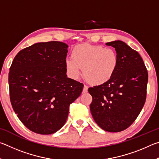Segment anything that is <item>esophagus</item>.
<instances>
[{"label":"esophagus","mask_w":159,"mask_h":159,"mask_svg":"<svg viewBox=\"0 0 159 159\" xmlns=\"http://www.w3.org/2000/svg\"><path fill=\"white\" fill-rule=\"evenodd\" d=\"M88 87L87 85H84V87H83V93H85L88 92Z\"/></svg>","instance_id":"obj_1"}]
</instances>
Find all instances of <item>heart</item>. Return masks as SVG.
<instances>
[{
  "label": "heart",
  "mask_w": 159,
  "mask_h": 159,
  "mask_svg": "<svg viewBox=\"0 0 159 159\" xmlns=\"http://www.w3.org/2000/svg\"><path fill=\"white\" fill-rule=\"evenodd\" d=\"M72 57L65 60L67 73L72 79L80 76L83 69L85 79L95 85H102L111 79L117 70L119 59L112 48L82 43L75 46Z\"/></svg>",
  "instance_id": "obj_1"
}]
</instances>
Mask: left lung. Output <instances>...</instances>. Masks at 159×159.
<instances>
[{"instance_id":"obj_1","label":"left lung","mask_w":159,"mask_h":159,"mask_svg":"<svg viewBox=\"0 0 159 159\" xmlns=\"http://www.w3.org/2000/svg\"><path fill=\"white\" fill-rule=\"evenodd\" d=\"M115 48L119 64L108 82L88 88L93 117L104 130L118 133L132 125L144 107L148 73L136 50L121 41L107 43Z\"/></svg>"}]
</instances>
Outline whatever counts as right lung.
Masks as SVG:
<instances>
[{
    "instance_id": "add662e5",
    "label": "right lung",
    "mask_w": 159,
    "mask_h": 159,
    "mask_svg": "<svg viewBox=\"0 0 159 159\" xmlns=\"http://www.w3.org/2000/svg\"><path fill=\"white\" fill-rule=\"evenodd\" d=\"M66 43H37L20 50L10 68L12 107L32 132L50 134L66 123L69 106L82 93L83 84L67 78Z\"/></svg>"
}]
</instances>
